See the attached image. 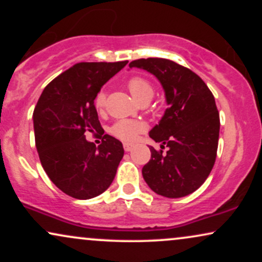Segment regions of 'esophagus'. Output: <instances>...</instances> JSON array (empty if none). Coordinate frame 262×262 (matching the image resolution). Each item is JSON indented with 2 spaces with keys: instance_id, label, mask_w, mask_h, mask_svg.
<instances>
[{
  "instance_id": "34e87169",
  "label": "esophagus",
  "mask_w": 262,
  "mask_h": 262,
  "mask_svg": "<svg viewBox=\"0 0 262 262\" xmlns=\"http://www.w3.org/2000/svg\"><path fill=\"white\" fill-rule=\"evenodd\" d=\"M123 148H124L125 151H130V150L133 149V145H132V144H129V143H124V144H123Z\"/></svg>"
}]
</instances>
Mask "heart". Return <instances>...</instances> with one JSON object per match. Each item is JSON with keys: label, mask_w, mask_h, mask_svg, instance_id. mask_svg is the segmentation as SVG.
<instances>
[{"label": "heart", "mask_w": 262, "mask_h": 262, "mask_svg": "<svg viewBox=\"0 0 262 262\" xmlns=\"http://www.w3.org/2000/svg\"><path fill=\"white\" fill-rule=\"evenodd\" d=\"M127 86L130 91L132 96L139 103L143 102H149L154 96V86L148 79L144 76L135 75L128 80ZM95 107L98 112L103 111L104 104H106V93L104 91H100L95 97ZM144 130V124L137 121H130V119H122V121L116 122L111 127V134L121 140L132 141L137 138V135Z\"/></svg>", "instance_id": "heart-1"}]
</instances>
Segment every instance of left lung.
<instances>
[{"instance_id":"obj_1","label":"left lung","mask_w":262,"mask_h":262,"mask_svg":"<svg viewBox=\"0 0 262 262\" xmlns=\"http://www.w3.org/2000/svg\"><path fill=\"white\" fill-rule=\"evenodd\" d=\"M129 68L156 76L169 104L149 133L167 151L150 146L151 159L141 170L144 180L160 196H187L203 185L217 158L221 122L214 96L197 74L171 60L138 59Z\"/></svg>"}]
</instances>
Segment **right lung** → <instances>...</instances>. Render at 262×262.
I'll return each instance as SVG.
<instances>
[{"instance_id":"1","label":"right lung","mask_w":262,"mask_h":262,"mask_svg":"<svg viewBox=\"0 0 262 262\" xmlns=\"http://www.w3.org/2000/svg\"><path fill=\"white\" fill-rule=\"evenodd\" d=\"M127 62L75 64L39 97L33 113L35 146L47 175L68 196H98L116 176L124 149L118 139L103 134L93 102L101 87ZM87 131L100 133V146L85 140Z\"/></svg>"}]
</instances>
